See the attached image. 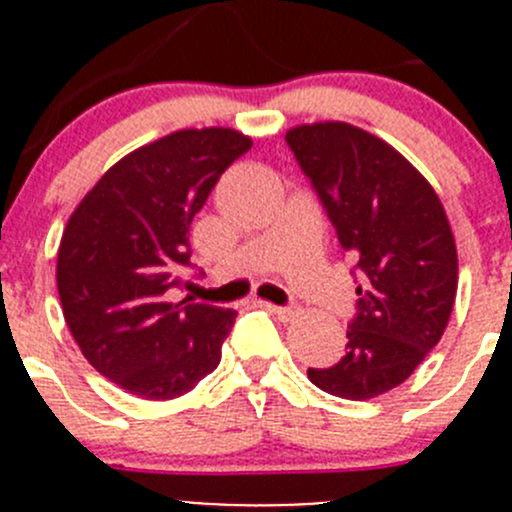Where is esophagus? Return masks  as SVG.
Segmentation results:
<instances>
[{
	"label": "esophagus",
	"instance_id": "34e87169",
	"mask_svg": "<svg viewBox=\"0 0 512 512\" xmlns=\"http://www.w3.org/2000/svg\"><path fill=\"white\" fill-rule=\"evenodd\" d=\"M255 304H257V307L267 309V312L277 314V317H280V319H289V317H294V307H277V304L265 302V299H257Z\"/></svg>",
	"mask_w": 512,
	"mask_h": 512
}]
</instances>
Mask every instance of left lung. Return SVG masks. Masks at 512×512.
<instances>
[{"label": "left lung", "mask_w": 512, "mask_h": 512, "mask_svg": "<svg viewBox=\"0 0 512 512\" xmlns=\"http://www.w3.org/2000/svg\"><path fill=\"white\" fill-rule=\"evenodd\" d=\"M285 138L359 285L347 352L307 376L339 399H374L404 384L446 329L458 289L451 225L428 180L381 138L339 121Z\"/></svg>", "instance_id": "1"}]
</instances>
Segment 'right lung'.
<instances>
[{"label": "right lung", "instance_id": "right-lung-1", "mask_svg": "<svg viewBox=\"0 0 512 512\" xmlns=\"http://www.w3.org/2000/svg\"><path fill=\"white\" fill-rule=\"evenodd\" d=\"M232 128H188L118 160L69 218L56 285L98 374L141 399L183 396L218 369L235 309L170 302L190 267V223L250 151Z\"/></svg>", "mask_w": 512, "mask_h": 512}]
</instances>
